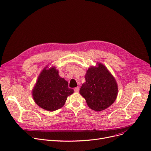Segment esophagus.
<instances>
[{
    "mask_svg": "<svg viewBox=\"0 0 151 151\" xmlns=\"http://www.w3.org/2000/svg\"><path fill=\"white\" fill-rule=\"evenodd\" d=\"M74 91H75L76 93H78L79 91V87H76V88H75Z\"/></svg>",
    "mask_w": 151,
    "mask_h": 151,
    "instance_id": "34e87169",
    "label": "esophagus"
}]
</instances>
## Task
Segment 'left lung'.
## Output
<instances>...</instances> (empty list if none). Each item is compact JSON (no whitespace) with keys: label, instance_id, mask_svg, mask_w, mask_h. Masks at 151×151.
Returning a JSON list of instances; mask_svg holds the SVG:
<instances>
[{"label":"left lung","instance_id":"1","mask_svg":"<svg viewBox=\"0 0 151 151\" xmlns=\"http://www.w3.org/2000/svg\"><path fill=\"white\" fill-rule=\"evenodd\" d=\"M88 68L86 83L79 93L85 98L88 106L94 111H102L111 105L116 99L118 88L116 81L102 64Z\"/></svg>","mask_w":151,"mask_h":151}]
</instances>
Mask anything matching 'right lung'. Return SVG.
Wrapping results in <instances>:
<instances>
[{
    "label": "right lung",
    "mask_w": 151,
    "mask_h": 151,
    "mask_svg": "<svg viewBox=\"0 0 151 151\" xmlns=\"http://www.w3.org/2000/svg\"><path fill=\"white\" fill-rule=\"evenodd\" d=\"M46 68L40 75L33 89L32 96L40 107L53 111L63 107L68 96L74 91L68 87V82L60 77L55 68L52 67L49 70Z\"/></svg>",
    "instance_id": "right-lung-1"
}]
</instances>
